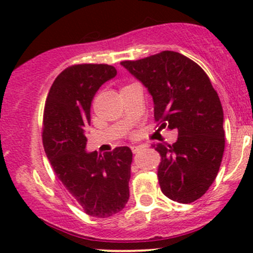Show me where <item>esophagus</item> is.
Instances as JSON below:
<instances>
[{"instance_id":"34e87169","label":"esophagus","mask_w":253,"mask_h":253,"mask_svg":"<svg viewBox=\"0 0 253 253\" xmlns=\"http://www.w3.org/2000/svg\"><path fill=\"white\" fill-rule=\"evenodd\" d=\"M143 147H144V145H132L131 149H132V152H133V153H138Z\"/></svg>"}]
</instances>
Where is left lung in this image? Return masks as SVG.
Returning <instances> with one entry per match:
<instances>
[{
    "label": "left lung",
    "instance_id": "obj_1",
    "mask_svg": "<svg viewBox=\"0 0 253 253\" xmlns=\"http://www.w3.org/2000/svg\"><path fill=\"white\" fill-rule=\"evenodd\" d=\"M121 65L148 89L160 128L176 129L174 144L157 143L162 192L178 203L202 197L218 175L225 147L220 99L196 62L174 51H163Z\"/></svg>",
    "mask_w": 253,
    "mask_h": 253
}]
</instances>
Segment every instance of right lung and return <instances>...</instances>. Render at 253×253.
Masks as SVG:
<instances>
[{"instance_id":"add662e5","label":"right lung","mask_w":253,"mask_h":253,"mask_svg":"<svg viewBox=\"0 0 253 253\" xmlns=\"http://www.w3.org/2000/svg\"><path fill=\"white\" fill-rule=\"evenodd\" d=\"M109 65H75L57 76L47 94L42 144L58 180L88 215L109 218L129 198L132 152L117 147L98 155L86 152L94 95L116 76Z\"/></svg>"}]
</instances>
